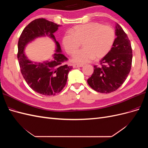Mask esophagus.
I'll use <instances>...</instances> for the list:
<instances>
[{"label":"esophagus","mask_w":148,"mask_h":148,"mask_svg":"<svg viewBox=\"0 0 148 148\" xmlns=\"http://www.w3.org/2000/svg\"><path fill=\"white\" fill-rule=\"evenodd\" d=\"M83 66V65H79V64H73V68H79V67H82Z\"/></svg>","instance_id":"1"}]
</instances>
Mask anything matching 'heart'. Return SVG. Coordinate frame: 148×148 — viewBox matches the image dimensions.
Here are the masks:
<instances>
[{"label":"heart","instance_id":"obj_1","mask_svg":"<svg viewBox=\"0 0 148 148\" xmlns=\"http://www.w3.org/2000/svg\"><path fill=\"white\" fill-rule=\"evenodd\" d=\"M115 32L109 25L97 22L74 26L62 38V44L67 53L73 55L83 44L84 49L76 53L72 61L83 64L93 60L99 59L108 53L114 44Z\"/></svg>","mask_w":148,"mask_h":148}]
</instances>
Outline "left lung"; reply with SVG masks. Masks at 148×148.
<instances>
[{"instance_id": "8db88e82", "label": "left lung", "mask_w": 148, "mask_h": 148, "mask_svg": "<svg viewBox=\"0 0 148 148\" xmlns=\"http://www.w3.org/2000/svg\"><path fill=\"white\" fill-rule=\"evenodd\" d=\"M116 38L110 52L94 66V72L87 82L92 89L101 93L115 91L127 79L132 63V49L127 34L121 26H115Z\"/></svg>"}]
</instances>
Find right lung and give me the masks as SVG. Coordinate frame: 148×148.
Wrapping results in <instances>:
<instances>
[{
    "label": "right lung",
    "instance_id": "right-lung-1",
    "mask_svg": "<svg viewBox=\"0 0 148 148\" xmlns=\"http://www.w3.org/2000/svg\"><path fill=\"white\" fill-rule=\"evenodd\" d=\"M59 26L45 18L36 19L25 28L18 42L17 57L22 75L33 90L45 96H54L60 92L66 83L69 72L73 69L72 66L64 64L68 59L61 53L60 44L53 35ZM44 35L55 41L56 52L51 62L33 63L24 53V47L34 38Z\"/></svg>",
    "mask_w": 148,
    "mask_h": 148
}]
</instances>
